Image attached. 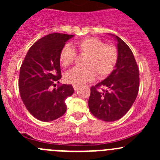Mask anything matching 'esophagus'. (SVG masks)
Instances as JSON below:
<instances>
[{
	"label": "esophagus",
	"mask_w": 160,
	"mask_h": 160,
	"mask_svg": "<svg viewBox=\"0 0 160 160\" xmlns=\"http://www.w3.org/2000/svg\"><path fill=\"white\" fill-rule=\"evenodd\" d=\"M72 87H73V89L75 90V91H76V90H77V89H78V88H79V86H77V85H73V86H72Z\"/></svg>",
	"instance_id": "1"
}]
</instances>
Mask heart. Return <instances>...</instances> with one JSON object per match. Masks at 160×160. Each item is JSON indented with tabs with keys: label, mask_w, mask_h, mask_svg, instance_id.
Wrapping results in <instances>:
<instances>
[{
	"label": "heart",
	"mask_w": 160,
	"mask_h": 160,
	"mask_svg": "<svg viewBox=\"0 0 160 160\" xmlns=\"http://www.w3.org/2000/svg\"><path fill=\"white\" fill-rule=\"evenodd\" d=\"M74 48L86 57L83 68H74L65 74L66 82L73 85H81L93 80L97 74L99 78L108 76L115 67L118 57L117 48L106 45L95 37H88L74 43ZM77 53L72 47L66 45L59 52V62L63 67H68L75 62Z\"/></svg>",
	"instance_id": "obj_1"
}]
</instances>
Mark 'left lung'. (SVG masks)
<instances>
[{
	"instance_id": "obj_1",
	"label": "left lung",
	"mask_w": 160,
	"mask_h": 160,
	"mask_svg": "<svg viewBox=\"0 0 160 160\" xmlns=\"http://www.w3.org/2000/svg\"><path fill=\"white\" fill-rule=\"evenodd\" d=\"M115 69L105 80L90 88L88 106L94 117L114 122L123 117L135 102L139 89V70L128 45L119 37Z\"/></svg>"
}]
</instances>
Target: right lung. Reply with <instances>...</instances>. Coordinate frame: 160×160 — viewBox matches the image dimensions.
I'll return each instance as SVG.
<instances>
[{"label": "right lung", "instance_id": "right-lung-1", "mask_svg": "<svg viewBox=\"0 0 160 160\" xmlns=\"http://www.w3.org/2000/svg\"><path fill=\"white\" fill-rule=\"evenodd\" d=\"M73 36L52 33L35 42L28 49L19 73L21 98L27 110L42 122H51L63 115L65 101L73 93L71 84H59L61 79L59 52Z\"/></svg>", "mask_w": 160, "mask_h": 160}]
</instances>
